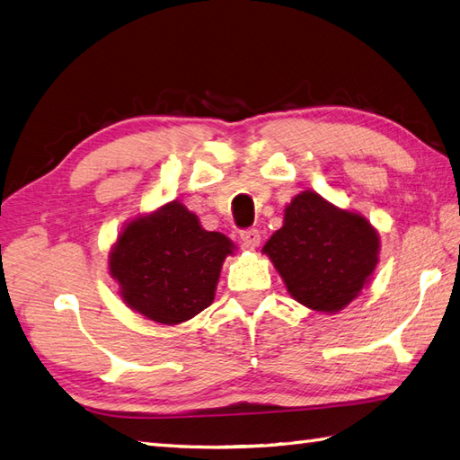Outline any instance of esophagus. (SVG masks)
<instances>
[{
  "mask_svg": "<svg viewBox=\"0 0 460 460\" xmlns=\"http://www.w3.org/2000/svg\"><path fill=\"white\" fill-rule=\"evenodd\" d=\"M241 243L244 249H256L261 244V233L256 229H244L241 231Z\"/></svg>",
  "mask_w": 460,
  "mask_h": 460,
  "instance_id": "obj_1",
  "label": "esophagus"
}]
</instances>
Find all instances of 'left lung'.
<instances>
[{"label":"left lung","instance_id":"1","mask_svg":"<svg viewBox=\"0 0 460 460\" xmlns=\"http://www.w3.org/2000/svg\"><path fill=\"white\" fill-rule=\"evenodd\" d=\"M378 233L358 213L302 191L262 252L270 256L294 300L315 312H339L360 294L378 262Z\"/></svg>","mask_w":460,"mask_h":460}]
</instances>
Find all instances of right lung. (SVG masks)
Wrapping results in <instances>:
<instances>
[{
  "instance_id": "add662e5",
  "label": "right lung",
  "mask_w": 460,
  "mask_h": 460,
  "mask_svg": "<svg viewBox=\"0 0 460 460\" xmlns=\"http://www.w3.org/2000/svg\"><path fill=\"white\" fill-rule=\"evenodd\" d=\"M231 249L226 234L201 229L194 213L172 201L123 229L110 254V272L131 309L176 325L211 305Z\"/></svg>"
}]
</instances>
